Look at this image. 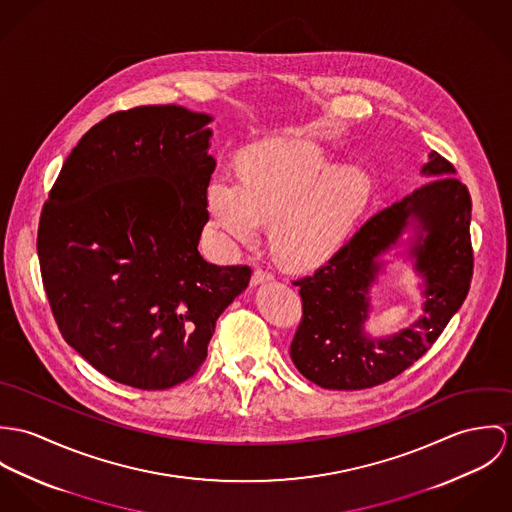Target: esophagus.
Returning a JSON list of instances; mask_svg holds the SVG:
<instances>
[{
    "label": "esophagus",
    "mask_w": 512,
    "mask_h": 512,
    "mask_svg": "<svg viewBox=\"0 0 512 512\" xmlns=\"http://www.w3.org/2000/svg\"><path fill=\"white\" fill-rule=\"evenodd\" d=\"M271 279H273V275H269L267 271L255 269V271H253V277H251V284L257 286V284L267 283V281H271Z\"/></svg>",
    "instance_id": "esophagus-1"
}]
</instances>
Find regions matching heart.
Instances as JSON below:
<instances>
[{"mask_svg": "<svg viewBox=\"0 0 512 512\" xmlns=\"http://www.w3.org/2000/svg\"><path fill=\"white\" fill-rule=\"evenodd\" d=\"M239 182L216 174L208 184L214 229L231 241H249L257 220H271L273 253L290 267H316L347 241L371 196V178L359 165L330 167L324 151L302 139H283L245 151Z\"/></svg>", "mask_w": 512, "mask_h": 512, "instance_id": "1", "label": "heart"}]
</instances>
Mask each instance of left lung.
<instances>
[{"label":"left lung","mask_w":512,"mask_h":512,"mask_svg":"<svg viewBox=\"0 0 512 512\" xmlns=\"http://www.w3.org/2000/svg\"><path fill=\"white\" fill-rule=\"evenodd\" d=\"M420 174L428 180L410 196L373 216L300 288L302 322L290 343L296 369L332 391L369 389L400 375L444 332L463 304L471 275V198L455 169L438 153ZM400 258L417 277L423 314L387 337L364 324L372 288Z\"/></svg>","instance_id":"left-lung-1"}]
</instances>
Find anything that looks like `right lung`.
<instances>
[{
  "label": "right lung",
  "mask_w": 512,
  "mask_h": 512,
  "mask_svg": "<svg viewBox=\"0 0 512 512\" xmlns=\"http://www.w3.org/2000/svg\"><path fill=\"white\" fill-rule=\"evenodd\" d=\"M212 121L182 106L106 117L72 149L41 214V275L62 338L133 389L192 377L251 279L198 251Z\"/></svg>",
  "instance_id": "right-lung-1"
}]
</instances>
